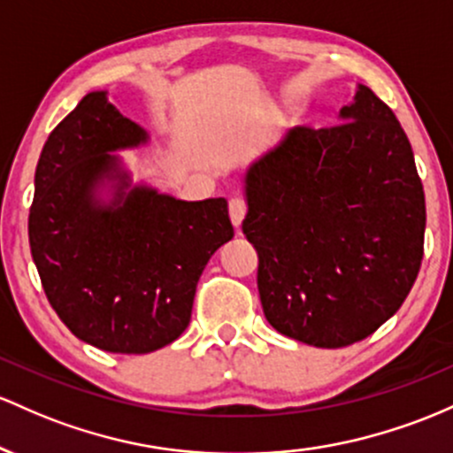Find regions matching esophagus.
Returning <instances> with one entry per match:
<instances>
[{
    "mask_svg": "<svg viewBox=\"0 0 453 453\" xmlns=\"http://www.w3.org/2000/svg\"><path fill=\"white\" fill-rule=\"evenodd\" d=\"M246 203H243L242 199H231L228 201V216H231V222L233 226L240 228L243 218H246Z\"/></svg>",
    "mask_w": 453,
    "mask_h": 453,
    "instance_id": "obj_1",
    "label": "esophagus"
}]
</instances>
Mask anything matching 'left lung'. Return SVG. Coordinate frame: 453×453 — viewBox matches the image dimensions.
Wrapping results in <instances>:
<instances>
[{
    "mask_svg": "<svg viewBox=\"0 0 453 453\" xmlns=\"http://www.w3.org/2000/svg\"><path fill=\"white\" fill-rule=\"evenodd\" d=\"M338 121L288 130L246 171L242 231L258 254L263 312L319 349L377 332L424 258V186L394 111L357 85Z\"/></svg>",
    "mask_w": 453,
    "mask_h": 453,
    "instance_id": "left-lung-1",
    "label": "left lung"
}]
</instances>
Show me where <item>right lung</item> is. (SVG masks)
<instances>
[{
  "label": "right lung",
  "instance_id": "right-lung-1",
  "mask_svg": "<svg viewBox=\"0 0 453 453\" xmlns=\"http://www.w3.org/2000/svg\"><path fill=\"white\" fill-rule=\"evenodd\" d=\"M143 143L147 132L106 91H91L35 166L29 248L42 288L76 338L109 353L143 355L180 338L203 269L233 237L225 199L180 201L130 184L111 151Z\"/></svg>",
  "mask_w": 453,
  "mask_h": 453
}]
</instances>
